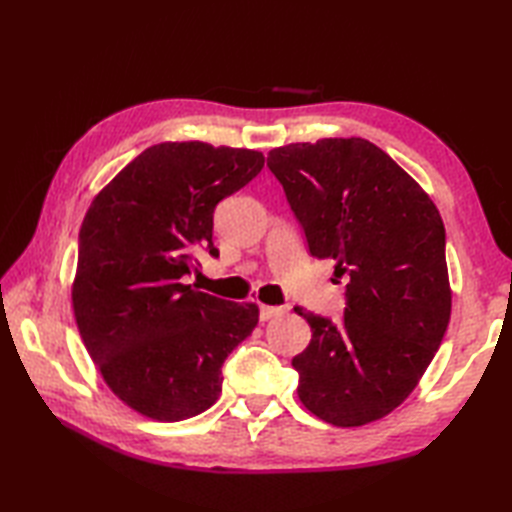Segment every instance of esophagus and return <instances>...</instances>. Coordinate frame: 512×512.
Masks as SVG:
<instances>
[{
  "label": "esophagus",
  "mask_w": 512,
  "mask_h": 512,
  "mask_svg": "<svg viewBox=\"0 0 512 512\" xmlns=\"http://www.w3.org/2000/svg\"><path fill=\"white\" fill-rule=\"evenodd\" d=\"M284 312H286V308H281V306H259V317H262V321L277 319Z\"/></svg>",
  "instance_id": "34e87169"
}]
</instances>
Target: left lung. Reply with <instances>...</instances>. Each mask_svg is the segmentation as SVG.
Returning a JSON list of instances; mask_svg holds the SVG:
<instances>
[{"mask_svg": "<svg viewBox=\"0 0 512 512\" xmlns=\"http://www.w3.org/2000/svg\"><path fill=\"white\" fill-rule=\"evenodd\" d=\"M308 239L347 277L341 323L303 308L310 345L292 358L303 407L334 427L380 420L436 356L451 319L442 217L420 184L365 138L268 154Z\"/></svg>", "mask_w": 512, "mask_h": 512, "instance_id": "left-lung-1", "label": "left lung"}]
</instances>
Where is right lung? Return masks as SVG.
<instances>
[{
	"instance_id": "1",
	"label": "right lung",
	"mask_w": 512,
	"mask_h": 512,
	"mask_svg": "<svg viewBox=\"0 0 512 512\" xmlns=\"http://www.w3.org/2000/svg\"><path fill=\"white\" fill-rule=\"evenodd\" d=\"M264 167L253 149L200 140L145 149L92 200L72 308L85 350L127 407L160 422L220 398L222 365L259 321L255 303L184 284L200 248L217 257L213 211Z\"/></svg>"
}]
</instances>
